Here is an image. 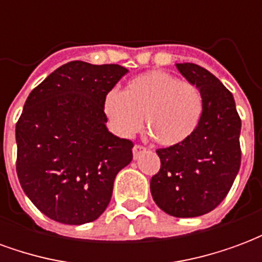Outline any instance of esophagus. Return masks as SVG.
<instances>
[{
	"label": "esophagus",
	"mask_w": 262,
	"mask_h": 262,
	"mask_svg": "<svg viewBox=\"0 0 262 262\" xmlns=\"http://www.w3.org/2000/svg\"><path fill=\"white\" fill-rule=\"evenodd\" d=\"M146 148L143 147V146H140V144H136L135 147H133V156H135V159H137V156H139V153H142V151H144Z\"/></svg>",
	"instance_id": "34e87169"
}]
</instances>
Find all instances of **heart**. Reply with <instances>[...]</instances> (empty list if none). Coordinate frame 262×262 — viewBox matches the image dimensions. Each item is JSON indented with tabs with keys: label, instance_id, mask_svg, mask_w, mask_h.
<instances>
[{
	"label": "heart",
	"instance_id": "obj_1",
	"mask_svg": "<svg viewBox=\"0 0 262 262\" xmlns=\"http://www.w3.org/2000/svg\"><path fill=\"white\" fill-rule=\"evenodd\" d=\"M103 115L115 135L130 139L144 125L161 146H176L192 135L202 116V97L189 81L163 70L136 75L103 98Z\"/></svg>",
	"mask_w": 262,
	"mask_h": 262
}]
</instances>
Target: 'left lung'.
Here are the masks:
<instances>
[{"mask_svg": "<svg viewBox=\"0 0 262 262\" xmlns=\"http://www.w3.org/2000/svg\"><path fill=\"white\" fill-rule=\"evenodd\" d=\"M176 66L201 92L202 116L187 140L156 151L161 168L150 191L165 213L196 217L213 210L234 182L242 161V120L231 92L212 73L192 63Z\"/></svg>", "mask_w": 262, "mask_h": 262, "instance_id": "1", "label": "left lung"}]
</instances>
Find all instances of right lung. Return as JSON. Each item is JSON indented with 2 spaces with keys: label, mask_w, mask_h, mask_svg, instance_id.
<instances>
[{
  "label": "right lung",
  "mask_w": 262,
  "mask_h": 262,
  "mask_svg": "<svg viewBox=\"0 0 262 262\" xmlns=\"http://www.w3.org/2000/svg\"><path fill=\"white\" fill-rule=\"evenodd\" d=\"M129 70L70 61L29 94L15 129L20 187L43 214L64 225L97 220L133 143L106 127L103 98Z\"/></svg>",
  "instance_id": "1"
}]
</instances>
